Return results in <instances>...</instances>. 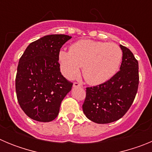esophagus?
<instances>
[{"label":"esophagus","instance_id":"obj_1","mask_svg":"<svg viewBox=\"0 0 152 152\" xmlns=\"http://www.w3.org/2000/svg\"><path fill=\"white\" fill-rule=\"evenodd\" d=\"M73 87L74 88H78V87H82V85L80 84V83L77 82H75L73 84Z\"/></svg>","mask_w":152,"mask_h":152}]
</instances>
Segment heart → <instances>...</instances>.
Here are the masks:
<instances>
[{
	"label": "heart",
	"instance_id": "b5f03b06",
	"mask_svg": "<svg viewBox=\"0 0 152 152\" xmlns=\"http://www.w3.org/2000/svg\"><path fill=\"white\" fill-rule=\"evenodd\" d=\"M123 58L119 45L112 42L82 39L70 47V51L58 53L60 69L64 77L74 79L80 74L87 82L99 85L107 82L116 75Z\"/></svg>",
	"mask_w": 152,
	"mask_h": 152
}]
</instances>
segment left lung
<instances>
[{
  "label": "left lung",
  "mask_w": 152,
  "mask_h": 152,
  "mask_svg": "<svg viewBox=\"0 0 152 152\" xmlns=\"http://www.w3.org/2000/svg\"><path fill=\"white\" fill-rule=\"evenodd\" d=\"M119 46L123 52L120 70L107 82L87 88L83 112L94 123L105 124L123 117L137 94L139 63L128 48Z\"/></svg>",
  "instance_id": "8db88e82"
}]
</instances>
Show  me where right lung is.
Listing matches in <instances>:
<instances>
[{"mask_svg":"<svg viewBox=\"0 0 152 152\" xmlns=\"http://www.w3.org/2000/svg\"><path fill=\"white\" fill-rule=\"evenodd\" d=\"M72 36H45L29 44L20 58L16 93L23 112L33 120L47 123L59 113L61 101L71 91L72 82L60 72L58 53Z\"/></svg>","mask_w":152,"mask_h":152,"instance_id":"1","label":"right lung"}]
</instances>
